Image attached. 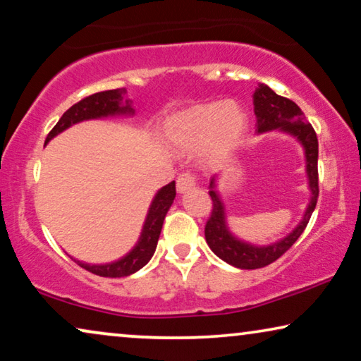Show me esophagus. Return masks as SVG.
Returning a JSON list of instances; mask_svg holds the SVG:
<instances>
[{"label": "esophagus", "mask_w": 361, "mask_h": 361, "mask_svg": "<svg viewBox=\"0 0 361 361\" xmlns=\"http://www.w3.org/2000/svg\"><path fill=\"white\" fill-rule=\"evenodd\" d=\"M197 184H199V182H197V177L194 174L185 172V174H180L177 177V192H179V194H184V192L194 189Z\"/></svg>", "instance_id": "1"}]
</instances>
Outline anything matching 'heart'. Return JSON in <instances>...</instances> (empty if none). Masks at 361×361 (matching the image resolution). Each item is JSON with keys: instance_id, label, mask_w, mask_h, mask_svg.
I'll return each mask as SVG.
<instances>
[{"instance_id": "obj_1", "label": "heart", "mask_w": 361, "mask_h": 361, "mask_svg": "<svg viewBox=\"0 0 361 361\" xmlns=\"http://www.w3.org/2000/svg\"><path fill=\"white\" fill-rule=\"evenodd\" d=\"M248 130V116L233 102L199 103L176 113L164 123L162 133L169 146L194 151L205 145L210 156L233 149Z\"/></svg>"}]
</instances>
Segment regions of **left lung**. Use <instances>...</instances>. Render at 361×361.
Wrapping results in <instances>:
<instances>
[{"instance_id": "left-lung-1", "label": "left lung", "mask_w": 361, "mask_h": 361, "mask_svg": "<svg viewBox=\"0 0 361 361\" xmlns=\"http://www.w3.org/2000/svg\"><path fill=\"white\" fill-rule=\"evenodd\" d=\"M253 105L256 115V133L263 135L269 131H281L293 136L302 146L305 157V174H307V185L310 190V199L305 209L302 220L298 226L278 241L269 245H253L231 233L228 224H226V209L221 199L219 187L220 174L210 177L209 194L214 202L212 215L205 225V240L210 250L235 268L240 269H258L264 268L283 256L290 246H293L302 231L307 226L310 215L317 205L319 197V172H317V157H319V142L314 128L305 120L304 113L289 98L279 97L268 85L259 83L253 93Z\"/></svg>"}]
</instances>
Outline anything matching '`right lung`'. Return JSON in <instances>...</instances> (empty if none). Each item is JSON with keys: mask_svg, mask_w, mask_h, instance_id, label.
<instances>
[{"mask_svg": "<svg viewBox=\"0 0 361 361\" xmlns=\"http://www.w3.org/2000/svg\"><path fill=\"white\" fill-rule=\"evenodd\" d=\"M126 88H116V90L98 92L93 95L83 98L75 105L68 108V110L61 116L57 125L52 128L46 137V145L52 137L61 135L67 128H71L77 123L88 121V120H100V118L108 116H133L135 115V108L131 105L130 98H126ZM176 199V182L172 180L171 184L161 187L156 192L154 199H152L149 210H147L145 225H142L141 235L137 238V243L133 246L130 253H126L123 258L111 261L105 264H92L85 261L72 258L78 266L83 269L90 271V273L102 276V278H125L136 271H140L142 266L149 263V259L154 255L157 240H159L162 224H164L167 210L171 209L172 202Z\"/></svg>", "mask_w": 361, "mask_h": 361, "instance_id": "1", "label": "right lung"}]
</instances>
